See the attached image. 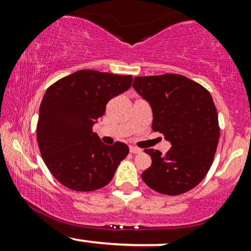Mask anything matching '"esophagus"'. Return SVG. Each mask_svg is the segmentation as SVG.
Instances as JSON below:
<instances>
[{
	"instance_id": "esophagus-1",
	"label": "esophagus",
	"mask_w": 251,
	"mask_h": 251,
	"mask_svg": "<svg viewBox=\"0 0 251 251\" xmlns=\"http://www.w3.org/2000/svg\"><path fill=\"white\" fill-rule=\"evenodd\" d=\"M129 152L133 154H137V153H142V150L138 149V148H134V146H131V148H129Z\"/></svg>"
}]
</instances>
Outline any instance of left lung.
Listing matches in <instances>:
<instances>
[{
    "label": "left lung",
    "instance_id": "obj_1",
    "mask_svg": "<svg viewBox=\"0 0 251 251\" xmlns=\"http://www.w3.org/2000/svg\"><path fill=\"white\" fill-rule=\"evenodd\" d=\"M133 88L151 105L152 129L172 145L165 154L145 150L152 164L142 174L144 183L170 196L194 189L211 168L220 139L211 94L179 74L137 76Z\"/></svg>",
    "mask_w": 251,
    "mask_h": 251
}]
</instances>
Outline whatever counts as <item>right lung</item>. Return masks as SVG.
Wrapping results in <instances>:
<instances>
[{
  "label": "right lung",
  "mask_w": 251,
  "mask_h": 251,
  "mask_svg": "<svg viewBox=\"0 0 251 251\" xmlns=\"http://www.w3.org/2000/svg\"><path fill=\"white\" fill-rule=\"evenodd\" d=\"M132 75L82 70L48 87L40 105L36 135L50 174L74 191L107 185L124 158L126 144L105 145L93 125L112 98L131 87Z\"/></svg>",
  "instance_id": "add662e5"
}]
</instances>
